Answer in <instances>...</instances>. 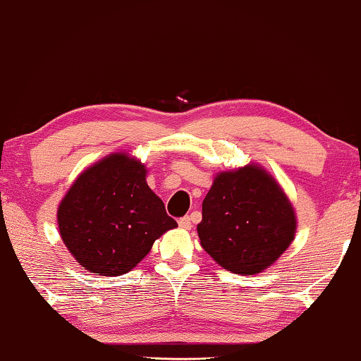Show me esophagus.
I'll use <instances>...</instances> for the list:
<instances>
[{"label":"esophagus","instance_id":"34e87169","mask_svg":"<svg viewBox=\"0 0 361 361\" xmlns=\"http://www.w3.org/2000/svg\"><path fill=\"white\" fill-rule=\"evenodd\" d=\"M179 226L184 230H190L192 228V219L190 216H182L179 219Z\"/></svg>","mask_w":361,"mask_h":361}]
</instances>
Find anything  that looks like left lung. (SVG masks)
Returning <instances> with one entry per match:
<instances>
[{"mask_svg":"<svg viewBox=\"0 0 361 361\" xmlns=\"http://www.w3.org/2000/svg\"><path fill=\"white\" fill-rule=\"evenodd\" d=\"M295 214L284 190L263 167L220 172L202 204L200 245L221 268L256 274L293 243Z\"/></svg>","mask_w":361,"mask_h":361,"instance_id":"left-lung-1","label":"left lung"}]
</instances>
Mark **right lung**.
<instances>
[{"mask_svg":"<svg viewBox=\"0 0 361 361\" xmlns=\"http://www.w3.org/2000/svg\"><path fill=\"white\" fill-rule=\"evenodd\" d=\"M146 166L113 152L83 171L57 210L62 241L88 273L121 276L177 224L146 182Z\"/></svg>","mask_w":361,"mask_h":361,"instance_id":"right-lung-1","label":"right lung"}]
</instances>
